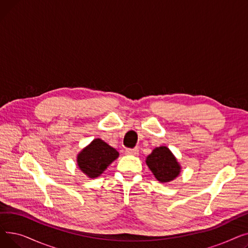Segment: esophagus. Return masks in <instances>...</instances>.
Instances as JSON below:
<instances>
[{"label":"esophagus","mask_w":248,"mask_h":248,"mask_svg":"<svg viewBox=\"0 0 248 248\" xmlns=\"http://www.w3.org/2000/svg\"><path fill=\"white\" fill-rule=\"evenodd\" d=\"M126 155H138L139 150L138 149H125Z\"/></svg>","instance_id":"esophagus-1"}]
</instances>
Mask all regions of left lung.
<instances>
[{
    "instance_id": "left-lung-1",
    "label": "left lung",
    "mask_w": 248,
    "mask_h": 248,
    "mask_svg": "<svg viewBox=\"0 0 248 248\" xmlns=\"http://www.w3.org/2000/svg\"><path fill=\"white\" fill-rule=\"evenodd\" d=\"M146 164L161 183L174 181L181 173V165L171 150L166 146L157 147L148 155Z\"/></svg>"
}]
</instances>
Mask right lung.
<instances>
[{
	"instance_id": "obj_1",
	"label": "right lung",
	"mask_w": 248,
	"mask_h": 248,
	"mask_svg": "<svg viewBox=\"0 0 248 248\" xmlns=\"http://www.w3.org/2000/svg\"><path fill=\"white\" fill-rule=\"evenodd\" d=\"M119 152L101 139H94L77 155L76 162L79 170L88 178L99 177L117 158Z\"/></svg>"
}]
</instances>
